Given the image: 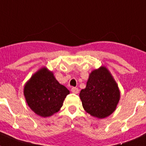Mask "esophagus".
<instances>
[{"label":"esophagus","mask_w":146,"mask_h":146,"mask_svg":"<svg viewBox=\"0 0 146 146\" xmlns=\"http://www.w3.org/2000/svg\"><path fill=\"white\" fill-rule=\"evenodd\" d=\"M71 91H72V93H74V94H78V93H79V90H78L77 88H72Z\"/></svg>","instance_id":"esophagus-1"}]
</instances>
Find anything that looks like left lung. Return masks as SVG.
Masks as SVG:
<instances>
[{
  "mask_svg": "<svg viewBox=\"0 0 146 146\" xmlns=\"http://www.w3.org/2000/svg\"><path fill=\"white\" fill-rule=\"evenodd\" d=\"M80 97L85 110L92 116L102 119L115 110L120 91L109 70L101 66L89 74L86 88L81 90Z\"/></svg>",
  "mask_w": 146,
  "mask_h": 146,
  "instance_id": "1",
  "label": "left lung"
}]
</instances>
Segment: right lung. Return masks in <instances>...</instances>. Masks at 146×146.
Returning <instances> with one entry per match:
<instances>
[{
    "mask_svg": "<svg viewBox=\"0 0 146 146\" xmlns=\"http://www.w3.org/2000/svg\"><path fill=\"white\" fill-rule=\"evenodd\" d=\"M24 96L29 108L39 116H51L60 110L69 91L55 79L52 72L42 67L25 83Z\"/></svg>",
    "mask_w": 146,
    "mask_h": 146,
    "instance_id": "obj_1",
    "label": "right lung"
}]
</instances>
